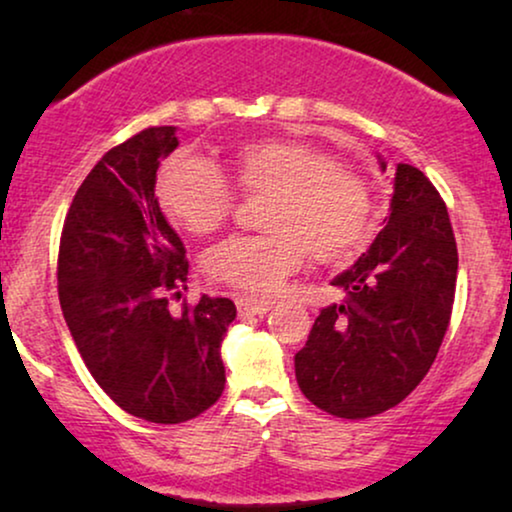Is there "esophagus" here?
<instances>
[{
  "label": "esophagus",
  "mask_w": 512,
  "mask_h": 512,
  "mask_svg": "<svg viewBox=\"0 0 512 512\" xmlns=\"http://www.w3.org/2000/svg\"><path fill=\"white\" fill-rule=\"evenodd\" d=\"M240 317H254V314H265L272 310L270 300H254V298H237L235 300Z\"/></svg>",
  "instance_id": "34e87169"
}]
</instances>
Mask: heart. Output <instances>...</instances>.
Listing matches in <instances>:
<instances>
[{"mask_svg":"<svg viewBox=\"0 0 512 512\" xmlns=\"http://www.w3.org/2000/svg\"><path fill=\"white\" fill-rule=\"evenodd\" d=\"M228 179L205 160L177 153L160 167L156 195L163 212L191 235H212L230 219L235 191L268 195L261 228L207 251L205 275L247 296L277 291L303 268L307 254L326 268L354 263L377 235L368 179L331 153L298 139L254 137L235 144Z\"/></svg>","mask_w":512,"mask_h":512,"instance_id":"obj_1","label":"heart"}]
</instances>
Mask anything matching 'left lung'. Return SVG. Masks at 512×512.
<instances>
[{
    "label": "left lung",
    "instance_id": "obj_1",
    "mask_svg": "<svg viewBox=\"0 0 512 512\" xmlns=\"http://www.w3.org/2000/svg\"><path fill=\"white\" fill-rule=\"evenodd\" d=\"M457 268L443 198L422 170L401 163L387 226L333 279L345 298L321 310L296 354V380L307 401L345 419H366L401 403L443 345Z\"/></svg>",
    "mask_w": 512,
    "mask_h": 512
}]
</instances>
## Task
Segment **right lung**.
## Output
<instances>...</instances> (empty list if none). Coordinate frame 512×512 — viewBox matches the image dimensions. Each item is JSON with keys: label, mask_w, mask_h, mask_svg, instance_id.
Returning <instances> with one entry per match:
<instances>
[{"label": "right lung", "mask_w": 512, "mask_h": 512, "mask_svg": "<svg viewBox=\"0 0 512 512\" xmlns=\"http://www.w3.org/2000/svg\"><path fill=\"white\" fill-rule=\"evenodd\" d=\"M177 144L174 128H146L104 153L69 205L58 251L60 307L83 363L118 408L156 424L219 401V347L235 319L228 298L170 310L188 261L153 191Z\"/></svg>", "instance_id": "obj_1"}]
</instances>
